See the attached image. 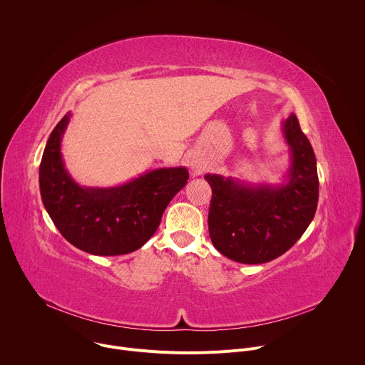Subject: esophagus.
<instances>
[{
    "label": "esophagus",
    "mask_w": 365,
    "mask_h": 365,
    "mask_svg": "<svg viewBox=\"0 0 365 365\" xmlns=\"http://www.w3.org/2000/svg\"><path fill=\"white\" fill-rule=\"evenodd\" d=\"M190 168H192V170H193L195 173H200L202 169H203V165H202L200 160H197V159H190Z\"/></svg>",
    "instance_id": "esophagus-1"
}]
</instances>
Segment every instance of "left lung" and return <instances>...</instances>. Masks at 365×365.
Masks as SVG:
<instances>
[{"label": "left lung", "mask_w": 365, "mask_h": 365, "mask_svg": "<svg viewBox=\"0 0 365 365\" xmlns=\"http://www.w3.org/2000/svg\"><path fill=\"white\" fill-rule=\"evenodd\" d=\"M282 133L290 150L283 183L252 185L221 175L205 176L212 187L207 228L214 247L242 264H262L284 254L317 212V158L294 114Z\"/></svg>", "instance_id": "8db88e82"}]
</instances>
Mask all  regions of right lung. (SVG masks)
Returning <instances> with one entry per match:
<instances>
[{
  "instance_id": "add662e5",
  "label": "right lung",
  "mask_w": 365,
  "mask_h": 365,
  "mask_svg": "<svg viewBox=\"0 0 365 365\" xmlns=\"http://www.w3.org/2000/svg\"><path fill=\"white\" fill-rule=\"evenodd\" d=\"M68 113L51 131L38 170L40 195L48 217L76 248L93 255L128 254L159 228L173 196L187 183L186 168L154 169L113 187L78 185L65 168L62 138Z\"/></svg>"
}]
</instances>
